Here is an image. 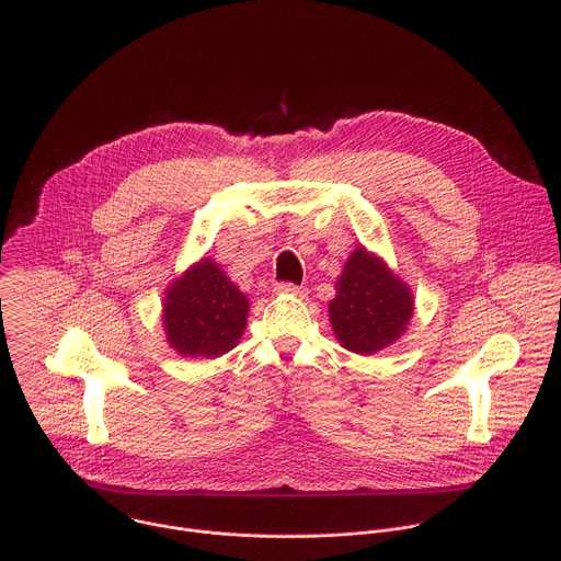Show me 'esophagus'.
Masks as SVG:
<instances>
[{"label":"esophagus","instance_id":"34e87169","mask_svg":"<svg viewBox=\"0 0 561 561\" xmlns=\"http://www.w3.org/2000/svg\"><path fill=\"white\" fill-rule=\"evenodd\" d=\"M277 293H284V295H299V297H306V288L304 286H295V284H277L275 286Z\"/></svg>","mask_w":561,"mask_h":561}]
</instances>
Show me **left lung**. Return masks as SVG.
I'll list each match as a JSON object with an SVG mask.
<instances>
[{
  "instance_id": "left-lung-1",
  "label": "left lung",
  "mask_w": 561,
  "mask_h": 561,
  "mask_svg": "<svg viewBox=\"0 0 561 561\" xmlns=\"http://www.w3.org/2000/svg\"><path fill=\"white\" fill-rule=\"evenodd\" d=\"M335 290L329 317L346 351L373 355L407 333L415 312L413 290L366 247L348 255Z\"/></svg>"
}]
</instances>
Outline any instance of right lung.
<instances>
[{
    "label": "right lung",
    "instance_id": "add662e5",
    "mask_svg": "<svg viewBox=\"0 0 561 561\" xmlns=\"http://www.w3.org/2000/svg\"><path fill=\"white\" fill-rule=\"evenodd\" d=\"M251 304L228 275L202 257L171 282L162 301L169 346L182 357L215 359L242 340Z\"/></svg>",
    "mask_w": 561,
    "mask_h": 561
}]
</instances>
